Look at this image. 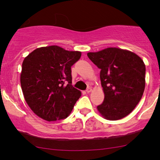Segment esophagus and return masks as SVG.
Returning <instances> with one entry per match:
<instances>
[{"instance_id":"obj_1","label":"esophagus","mask_w":160,"mask_h":160,"mask_svg":"<svg viewBox=\"0 0 160 160\" xmlns=\"http://www.w3.org/2000/svg\"><path fill=\"white\" fill-rule=\"evenodd\" d=\"M91 91H92V88H91V87H88V88H87V90H86V92H87V93H89Z\"/></svg>"}]
</instances>
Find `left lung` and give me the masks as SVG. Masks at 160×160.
<instances>
[{"instance_id":"left-lung-1","label":"left lung","mask_w":160,"mask_h":160,"mask_svg":"<svg viewBox=\"0 0 160 160\" xmlns=\"http://www.w3.org/2000/svg\"><path fill=\"white\" fill-rule=\"evenodd\" d=\"M87 56L100 69V77L105 98L98 110L108 120H118L132 112L145 89L146 66L132 52L107 48Z\"/></svg>"}]
</instances>
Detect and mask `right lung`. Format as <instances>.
Wrapping results in <instances>:
<instances>
[{
  "instance_id": "right-lung-1",
  "label": "right lung",
  "mask_w": 160,
  "mask_h": 160,
  "mask_svg": "<svg viewBox=\"0 0 160 160\" xmlns=\"http://www.w3.org/2000/svg\"><path fill=\"white\" fill-rule=\"evenodd\" d=\"M80 52L58 46L35 49L25 58L20 76L25 101L31 110L47 121L65 119L82 93L72 85L71 66Z\"/></svg>"
}]
</instances>
